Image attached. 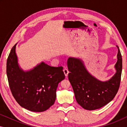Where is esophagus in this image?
<instances>
[{"mask_svg": "<svg viewBox=\"0 0 127 127\" xmlns=\"http://www.w3.org/2000/svg\"><path fill=\"white\" fill-rule=\"evenodd\" d=\"M63 71H64V74H65V76H66V77H67V76H68V74H69V70H67V69L65 68V69H64Z\"/></svg>", "mask_w": 127, "mask_h": 127, "instance_id": "1", "label": "esophagus"}]
</instances>
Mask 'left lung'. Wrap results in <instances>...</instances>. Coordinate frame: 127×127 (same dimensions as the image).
<instances>
[{
	"mask_svg": "<svg viewBox=\"0 0 127 127\" xmlns=\"http://www.w3.org/2000/svg\"><path fill=\"white\" fill-rule=\"evenodd\" d=\"M116 73L110 79L101 81L87 69L82 59L69 57L67 65L68 79L73 90L76 101L88 110L99 109L112 101L119 90L122 72V57L119 47Z\"/></svg>",
	"mask_w": 127,
	"mask_h": 127,
	"instance_id": "left-lung-1",
	"label": "left lung"
}]
</instances>
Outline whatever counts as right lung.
<instances>
[{
    "instance_id": "add662e5",
    "label": "right lung",
    "mask_w": 127,
    "mask_h": 127,
    "mask_svg": "<svg viewBox=\"0 0 127 127\" xmlns=\"http://www.w3.org/2000/svg\"><path fill=\"white\" fill-rule=\"evenodd\" d=\"M15 44L7 60L8 84L15 99L21 106L42 112L54 103L58 84L65 79L63 67H53L44 62L24 70L18 63Z\"/></svg>"
}]
</instances>
